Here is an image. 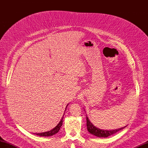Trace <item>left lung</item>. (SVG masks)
<instances>
[{"label": "left lung", "mask_w": 148, "mask_h": 148, "mask_svg": "<svg viewBox=\"0 0 148 148\" xmlns=\"http://www.w3.org/2000/svg\"><path fill=\"white\" fill-rule=\"evenodd\" d=\"M86 126H87L88 131L89 132V133H90L91 135H95V136L99 137V138H107L112 135H114V134L115 133L122 130V129L126 127L127 125L122 128L115 129V130H110L100 129L95 126V125L91 122V121L89 120V119H88V117L86 115Z\"/></svg>", "instance_id": "left-lung-1"}]
</instances>
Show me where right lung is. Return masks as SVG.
Listing matches in <instances>:
<instances>
[{
    "label": "right lung",
    "mask_w": 148,
    "mask_h": 148,
    "mask_svg": "<svg viewBox=\"0 0 148 148\" xmlns=\"http://www.w3.org/2000/svg\"><path fill=\"white\" fill-rule=\"evenodd\" d=\"M68 105H69V104H67V106H66L65 110H66V107L68 106ZM64 114L63 115V117H62L60 121L59 122V123L57 125L56 127H55L53 129H52L51 130L48 131V132H42V133H33L35 134V135H37L40 136H52L53 135H55V134H56L57 133L59 132V131L60 130V127H62V123H63V119H64Z\"/></svg>",
    "instance_id": "obj_1"
}]
</instances>
